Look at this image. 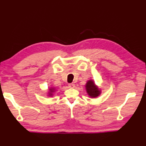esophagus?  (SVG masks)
Returning a JSON list of instances; mask_svg holds the SVG:
<instances>
[{
    "mask_svg": "<svg viewBox=\"0 0 146 146\" xmlns=\"http://www.w3.org/2000/svg\"><path fill=\"white\" fill-rule=\"evenodd\" d=\"M68 86H69V87L71 88H75V84H69Z\"/></svg>",
    "mask_w": 146,
    "mask_h": 146,
    "instance_id": "1",
    "label": "esophagus"
}]
</instances>
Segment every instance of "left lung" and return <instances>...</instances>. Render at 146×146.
Masks as SVG:
<instances>
[{
  "instance_id": "1",
  "label": "left lung",
  "mask_w": 146,
  "mask_h": 146,
  "mask_svg": "<svg viewBox=\"0 0 146 146\" xmlns=\"http://www.w3.org/2000/svg\"><path fill=\"white\" fill-rule=\"evenodd\" d=\"M86 89L90 97L92 98L97 97L100 94V91L98 90V88L95 85L93 81L91 80L88 81V82L86 83Z\"/></svg>"
}]
</instances>
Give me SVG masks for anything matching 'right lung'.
I'll use <instances>...</instances> for the list:
<instances>
[{"mask_svg": "<svg viewBox=\"0 0 146 146\" xmlns=\"http://www.w3.org/2000/svg\"><path fill=\"white\" fill-rule=\"evenodd\" d=\"M49 95H50V96H51L52 95V93L54 91H55V89L54 88H51V89H49Z\"/></svg>", "mask_w": 146, "mask_h": 146, "instance_id": "obj_1", "label": "right lung"}]
</instances>
